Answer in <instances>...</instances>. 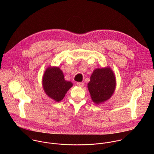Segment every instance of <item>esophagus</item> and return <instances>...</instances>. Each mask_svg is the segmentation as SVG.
<instances>
[{"instance_id":"1","label":"esophagus","mask_w":154,"mask_h":154,"mask_svg":"<svg viewBox=\"0 0 154 154\" xmlns=\"http://www.w3.org/2000/svg\"><path fill=\"white\" fill-rule=\"evenodd\" d=\"M76 85L78 87H83L84 85V84L83 82H77L76 83Z\"/></svg>"}]
</instances>
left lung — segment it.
<instances>
[{
  "label": "left lung",
  "mask_w": 154,
  "mask_h": 154,
  "mask_svg": "<svg viewBox=\"0 0 154 154\" xmlns=\"http://www.w3.org/2000/svg\"><path fill=\"white\" fill-rule=\"evenodd\" d=\"M116 87L114 72L107 66L95 69L88 84V89L92 101L97 104L109 100Z\"/></svg>",
  "instance_id": "obj_1"
}]
</instances>
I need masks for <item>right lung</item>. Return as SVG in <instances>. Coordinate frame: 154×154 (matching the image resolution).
<instances>
[{
	"mask_svg": "<svg viewBox=\"0 0 154 154\" xmlns=\"http://www.w3.org/2000/svg\"><path fill=\"white\" fill-rule=\"evenodd\" d=\"M42 85L48 97L59 102L65 97L73 84L65 79L63 73L59 67L49 66L44 72Z\"/></svg>",
	"mask_w": 154,
	"mask_h": 154,
	"instance_id": "1",
	"label": "right lung"
}]
</instances>
